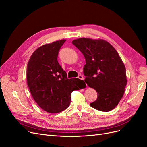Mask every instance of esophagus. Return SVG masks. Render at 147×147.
<instances>
[{
	"instance_id": "obj_1",
	"label": "esophagus",
	"mask_w": 147,
	"mask_h": 147,
	"mask_svg": "<svg viewBox=\"0 0 147 147\" xmlns=\"http://www.w3.org/2000/svg\"><path fill=\"white\" fill-rule=\"evenodd\" d=\"M78 78H79L80 80H84V77L82 76V75H80V76H78Z\"/></svg>"
}]
</instances>
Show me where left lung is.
Wrapping results in <instances>:
<instances>
[{"label":"left lung","mask_w":147,"mask_h":147,"mask_svg":"<svg viewBox=\"0 0 147 147\" xmlns=\"http://www.w3.org/2000/svg\"><path fill=\"white\" fill-rule=\"evenodd\" d=\"M72 44L85 57V83L98 94L90 105L102 112L114 109L123 97L127 82L126 69L119 53L103 39L80 38Z\"/></svg>","instance_id":"left-lung-1"}]
</instances>
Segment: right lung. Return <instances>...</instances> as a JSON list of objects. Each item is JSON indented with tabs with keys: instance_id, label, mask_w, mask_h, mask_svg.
<instances>
[{
	"instance_id": "right-lung-1",
	"label": "right lung",
	"mask_w": 147,
	"mask_h": 147,
	"mask_svg": "<svg viewBox=\"0 0 147 147\" xmlns=\"http://www.w3.org/2000/svg\"><path fill=\"white\" fill-rule=\"evenodd\" d=\"M65 39L40 46L28 60L27 82L30 94L37 105L45 112L56 113L69 107L71 94L83 88L84 81L67 78L57 61L59 51Z\"/></svg>"
}]
</instances>
